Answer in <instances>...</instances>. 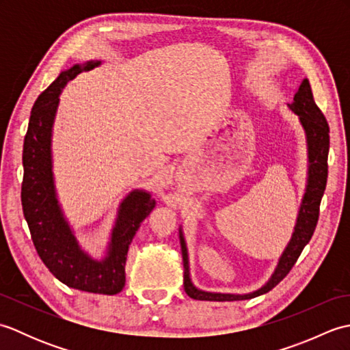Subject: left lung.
<instances>
[{"label": "left lung", "mask_w": 350, "mask_h": 350, "mask_svg": "<svg viewBox=\"0 0 350 350\" xmlns=\"http://www.w3.org/2000/svg\"><path fill=\"white\" fill-rule=\"evenodd\" d=\"M288 108L292 109L295 114H298L302 128L306 131L308 146V179L306 194H304L302 204L298 213V219H296L293 236L286 247L284 252H282V256L280 257L277 269H275L271 280L267 281L263 287H260L252 293L233 295L204 292V290H200L192 284V281L189 278L188 250L180 230L179 237L185 269L183 287L189 298L197 301H243L267 293L290 272V269H292L293 265L296 263V260L299 258L302 250L306 248V245L310 242L311 236H313L319 219V207H321V202L326 188V180H328L329 126L323 113L316 105L313 92H311V87L307 78L301 83L299 90L296 92L293 98V103H290Z\"/></svg>", "instance_id": "1"}]
</instances>
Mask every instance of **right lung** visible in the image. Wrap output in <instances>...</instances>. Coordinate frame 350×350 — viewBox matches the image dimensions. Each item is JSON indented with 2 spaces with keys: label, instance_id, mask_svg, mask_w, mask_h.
<instances>
[{
  "label": "right lung",
  "instance_id": "1",
  "mask_svg": "<svg viewBox=\"0 0 350 350\" xmlns=\"http://www.w3.org/2000/svg\"><path fill=\"white\" fill-rule=\"evenodd\" d=\"M100 62L75 64L60 73L34 102L24 139V180L21 202L37 254L63 284L83 292L116 295L124 287V265L129 245L141 222L153 211L154 200L146 191H132L118 207L107 257L94 260L81 250L58 204L52 176V124L62 90L83 70Z\"/></svg>",
  "mask_w": 350,
  "mask_h": 350
}]
</instances>
